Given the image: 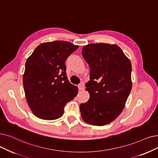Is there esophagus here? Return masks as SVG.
Here are the masks:
<instances>
[{"instance_id":"34e87169","label":"esophagus","mask_w":158,"mask_h":158,"mask_svg":"<svg viewBox=\"0 0 158 158\" xmlns=\"http://www.w3.org/2000/svg\"><path fill=\"white\" fill-rule=\"evenodd\" d=\"M78 87L79 90H84V86L83 84H79L78 85Z\"/></svg>"}]
</instances>
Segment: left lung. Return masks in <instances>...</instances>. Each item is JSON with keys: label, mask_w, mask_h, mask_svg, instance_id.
I'll list each match as a JSON object with an SVG mask.
<instances>
[{"label": "left lung", "mask_w": 158, "mask_h": 158, "mask_svg": "<svg viewBox=\"0 0 158 158\" xmlns=\"http://www.w3.org/2000/svg\"><path fill=\"white\" fill-rule=\"evenodd\" d=\"M90 68L85 84L89 99L81 104V118L87 123L104 126L120 115L131 89V65L116 45L92 43L82 48Z\"/></svg>", "instance_id": "1"}]
</instances>
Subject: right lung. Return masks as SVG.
Returning <instances> with one entry per match:
<instances>
[{
    "label": "right lung",
    "mask_w": 158,
    "mask_h": 158,
    "mask_svg": "<svg viewBox=\"0 0 158 158\" xmlns=\"http://www.w3.org/2000/svg\"><path fill=\"white\" fill-rule=\"evenodd\" d=\"M78 48L68 41L44 43L27 59L24 89L29 107L37 117H61L66 104L77 95L78 87L67 80L65 62Z\"/></svg>",
    "instance_id": "1"
}]
</instances>
